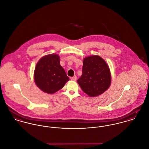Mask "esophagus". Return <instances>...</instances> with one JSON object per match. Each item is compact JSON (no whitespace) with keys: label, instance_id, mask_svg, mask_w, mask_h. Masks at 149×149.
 Returning <instances> with one entry per match:
<instances>
[{"label":"esophagus","instance_id":"1","mask_svg":"<svg viewBox=\"0 0 149 149\" xmlns=\"http://www.w3.org/2000/svg\"><path fill=\"white\" fill-rule=\"evenodd\" d=\"M76 80H77V77L76 76H74L71 78V80H72V81H76Z\"/></svg>","mask_w":149,"mask_h":149}]
</instances>
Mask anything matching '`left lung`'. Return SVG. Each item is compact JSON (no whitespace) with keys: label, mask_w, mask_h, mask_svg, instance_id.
Returning a JSON list of instances; mask_svg holds the SVG:
<instances>
[{"label":"left lung","mask_w":149,"mask_h":149,"mask_svg":"<svg viewBox=\"0 0 149 149\" xmlns=\"http://www.w3.org/2000/svg\"><path fill=\"white\" fill-rule=\"evenodd\" d=\"M111 73L108 65L100 56L92 55L83 60L82 74L77 82L89 97L104 93L110 86Z\"/></svg>","instance_id":"8db88e82"}]
</instances>
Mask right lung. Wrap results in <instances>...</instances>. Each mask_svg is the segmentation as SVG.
I'll return each instance as SVG.
<instances>
[{"mask_svg":"<svg viewBox=\"0 0 149 149\" xmlns=\"http://www.w3.org/2000/svg\"><path fill=\"white\" fill-rule=\"evenodd\" d=\"M60 61V56L53 54L42 57L38 62L34 71V81L42 92L54 94L69 80Z\"/></svg>","mask_w":149,"mask_h":149,"instance_id":"1","label":"right lung"}]
</instances>
